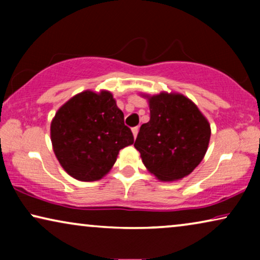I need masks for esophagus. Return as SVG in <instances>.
I'll use <instances>...</instances> for the list:
<instances>
[{"mask_svg": "<svg viewBox=\"0 0 260 260\" xmlns=\"http://www.w3.org/2000/svg\"><path fill=\"white\" fill-rule=\"evenodd\" d=\"M131 131H133V135H134V137L136 138L137 134H138V126H134L133 129H131Z\"/></svg>", "mask_w": 260, "mask_h": 260, "instance_id": "esophagus-1", "label": "esophagus"}]
</instances>
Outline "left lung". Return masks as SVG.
Returning <instances> with one entry per match:
<instances>
[{
  "label": "left lung",
  "instance_id": "left-lung-1",
  "mask_svg": "<svg viewBox=\"0 0 260 260\" xmlns=\"http://www.w3.org/2000/svg\"><path fill=\"white\" fill-rule=\"evenodd\" d=\"M150 120L141 125L135 148L150 173L162 181L189 175L207 151L211 126L197 105L182 94L149 98Z\"/></svg>",
  "mask_w": 260,
  "mask_h": 260
}]
</instances>
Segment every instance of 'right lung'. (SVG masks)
<instances>
[{"mask_svg":"<svg viewBox=\"0 0 260 260\" xmlns=\"http://www.w3.org/2000/svg\"><path fill=\"white\" fill-rule=\"evenodd\" d=\"M54 154L74 179H102L115 165L120 149L134 143L122 110L108 91H85L55 113L51 124Z\"/></svg>","mask_w":260,"mask_h":260,"instance_id":"add662e5","label":"right lung"}]
</instances>
